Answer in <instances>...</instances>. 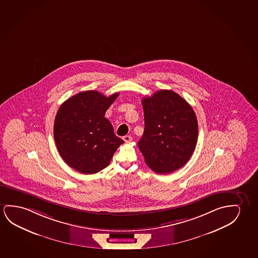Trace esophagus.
Instances as JSON below:
<instances>
[{
  "label": "esophagus",
  "instance_id": "1",
  "mask_svg": "<svg viewBox=\"0 0 258 258\" xmlns=\"http://www.w3.org/2000/svg\"><path fill=\"white\" fill-rule=\"evenodd\" d=\"M123 140L125 143H130V142H132L133 138H132L130 135H125V136H123Z\"/></svg>",
  "mask_w": 258,
  "mask_h": 258
}]
</instances>
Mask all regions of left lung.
<instances>
[{
  "instance_id": "1",
  "label": "left lung",
  "mask_w": 258,
  "mask_h": 258,
  "mask_svg": "<svg viewBox=\"0 0 258 258\" xmlns=\"http://www.w3.org/2000/svg\"><path fill=\"white\" fill-rule=\"evenodd\" d=\"M142 103L145 128L138 146L145 163L158 173L180 169L196 148L199 129L195 112L170 90L145 97Z\"/></svg>"
}]
</instances>
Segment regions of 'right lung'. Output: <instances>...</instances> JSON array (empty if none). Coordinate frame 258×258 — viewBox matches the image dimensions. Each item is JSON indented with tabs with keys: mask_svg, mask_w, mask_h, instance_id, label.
I'll list each match as a JSON object with an SVG mask.
<instances>
[{
	"mask_svg": "<svg viewBox=\"0 0 258 258\" xmlns=\"http://www.w3.org/2000/svg\"><path fill=\"white\" fill-rule=\"evenodd\" d=\"M85 91L66 100L54 121V140L62 159L79 173L93 174L107 167L123 140L114 134L105 113L118 97Z\"/></svg>",
	"mask_w": 258,
	"mask_h": 258,
	"instance_id": "add662e5",
	"label": "right lung"
}]
</instances>
